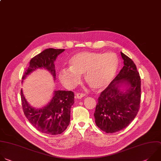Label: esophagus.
Returning a JSON list of instances; mask_svg holds the SVG:
<instances>
[{"mask_svg": "<svg viewBox=\"0 0 161 161\" xmlns=\"http://www.w3.org/2000/svg\"><path fill=\"white\" fill-rule=\"evenodd\" d=\"M85 94H83V93H77L76 94V98H78V99H80L82 98H83L84 96H85Z\"/></svg>", "mask_w": 161, "mask_h": 161, "instance_id": "obj_1", "label": "esophagus"}]
</instances>
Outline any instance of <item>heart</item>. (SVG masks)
Instances as JSON below:
<instances>
[{
  "instance_id": "b5f03b06",
  "label": "heart",
  "mask_w": 161,
  "mask_h": 161,
  "mask_svg": "<svg viewBox=\"0 0 161 161\" xmlns=\"http://www.w3.org/2000/svg\"><path fill=\"white\" fill-rule=\"evenodd\" d=\"M120 65V59L115 53L80 52L69 61V68L59 72L61 82L68 88L78 85L82 74L87 84L93 89L107 87L114 78Z\"/></svg>"
}]
</instances>
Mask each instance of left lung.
<instances>
[{
    "instance_id": "obj_1",
    "label": "left lung",
    "mask_w": 161,
    "mask_h": 161,
    "mask_svg": "<svg viewBox=\"0 0 161 161\" xmlns=\"http://www.w3.org/2000/svg\"><path fill=\"white\" fill-rule=\"evenodd\" d=\"M124 67L101 92L94 114L95 123L107 133L120 131L136 116L141 98V79L133 60L120 52Z\"/></svg>"
}]
</instances>
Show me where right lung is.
Listing matches in <instances>:
<instances>
[{"label": "right lung", "mask_w": 161, "mask_h": 161, "mask_svg": "<svg viewBox=\"0 0 161 161\" xmlns=\"http://www.w3.org/2000/svg\"><path fill=\"white\" fill-rule=\"evenodd\" d=\"M65 49L49 48L31 58L29 67L22 77L23 80L31 72L37 69L47 70L56 80L54 62L57 56ZM22 107L25 115L36 129L43 133L56 135L65 131L70 121V109L74 103V93L71 91L54 90L52 98L45 106L40 108L32 107L26 101L21 89Z\"/></svg>", "instance_id": "obj_1"}]
</instances>
